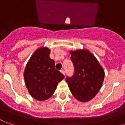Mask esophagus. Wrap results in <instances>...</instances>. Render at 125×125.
<instances>
[{"label": "esophagus", "instance_id": "34e87169", "mask_svg": "<svg viewBox=\"0 0 125 125\" xmlns=\"http://www.w3.org/2000/svg\"><path fill=\"white\" fill-rule=\"evenodd\" d=\"M60 71H61V73H62L63 74V75H65V71L64 70H61Z\"/></svg>", "mask_w": 125, "mask_h": 125}]
</instances>
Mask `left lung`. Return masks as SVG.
I'll use <instances>...</instances> for the list:
<instances>
[{
	"label": "left lung",
	"instance_id": "1",
	"mask_svg": "<svg viewBox=\"0 0 125 125\" xmlns=\"http://www.w3.org/2000/svg\"><path fill=\"white\" fill-rule=\"evenodd\" d=\"M74 65V74L67 77L71 92L77 100L87 102L94 98L101 89L104 71L97 58L86 49L70 51Z\"/></svg>",
	"mask_w": 125,
	"mask_h": 125
}]
</instances>
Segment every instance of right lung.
I'll list each match as a JSON object with an SVG mask.
<instances>
[{
    "mask_svg": "<svg viewBox=\"0 0 125 125\" xmlns=\"http://www.w3.org/2000/svg\"><path fill=\"white\" fill-rule=\"evenodd\" d=\"M51 50L47 47L37 49L26 64L24 71L25 84L30 95L38 101L49 99L64 75L55 69L51 59Z\"/></svg>",
    "mask_w": 125,
    "mask_h": 125,
    "instance_id": "obj_1",
    "label": "right lung"
}]
</instances>
